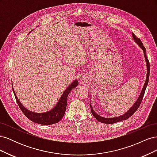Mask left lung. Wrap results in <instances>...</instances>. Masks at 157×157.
<instances>
[{"label": "left lung", "instance_id": "8db88e82", "mask_svg": "<svg viewBox=\"0 0 157 157\" xmlns=\"http://www.w3.org/2000/svg\"><path fill=\"white\" fill-rule=\"evenodd\" d=\"M132 36L133 38H134V40L136 41V43H137L140 46V48L143 50L144 51V56H145V61L147 62V78H146V80L144 84V86L143 89H142V91L140 95L139 98H137V101L135 102V103L133 105V106L130 109L129 111H128L124 115H122L121 116L119 117H115V118H104L102 117H100L99 115H98V114L95 112L93 109L90 105V109H91V111H92V115L95 117V118L97 121H98L99 122H102V123H105V124H113V123H115V122H120L122 121H124V120H126L128 119V118H130L132 115H134V113L137 110V109L140 107V104L141 103L142 99H143L144 96L145 94V90L147 86V84H148L149 82V72H150V65H149V59H147V56H146V50L145 46H144L143 43H142V42L141 41V40L139 39V38H137L134 33H132Z\"/></svg>", "mask_w": 157, "mask_h": 157}]
</instances>
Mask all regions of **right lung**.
Instances as JSON below:
<instances>
[{
  "instance_id": "1",
  "label": "right lung",
  "mask_w": 157,
  "mask_h": 157,
  "mask_svg": "<svg viewBox=\"0 0 157 157\" xmlns=\"http://www.w3.org/2000/svg\"><path fill=\"white\" fill-rule=\"evenodd\" d=\"M78 84L77 80L71 84L70 86L65 90V92L63 93L62 96L60 98L59 101L57 103L54 109H52L51 111L44 113H35L31 112L30 111L27 110L22 105V104L19 101L18 98H17L16 95L14 92L13 89L12 90L15 96L17 103L19 105V107L20 108L23 113L24 114L27 118H29L31 121L38 123V124H42V125H50L58 123L61 121V118L64 116V114L66 110V106H67V96L69 92L72 90L75 87H76Z\"/></svg>"
}]
</instances>
